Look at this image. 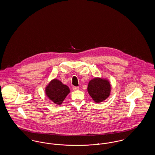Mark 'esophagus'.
<instances>
[{
	"label": "esophagus",
	"mask_w": 155,
	"mask_h": 155,
	"mask_svg": "<svg viewBox=\"0 0 155 155\" xmlns=\"http://www.w3.org/2000/svg\"><path fill=\"white\" fill-rule=\"evenodd\" d=\"M73 89L74 91H77V90L79 89V87H73Z\"/></svg>",
	"instance_id": "1"
}]
</instances>
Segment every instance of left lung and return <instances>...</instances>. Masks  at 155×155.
Listing matches in <instances>:
<instances>
[{
	"mask_svg": "<svg viewBox=\"0 0 155 155\" xmlns=\"http://www.w3.org/2000/svg\"><path fill=\"white\" fill-rule=\"evenodd\" d=\"M110 84L106 80L95 78L89 82V94L96 103L102 102L107 98L110 95Z\"/></svg>",
	"mask_w": 155,
	"mask_h": 155,
	"instance_id": "left-lung-1",
	"label": "left lung"
}]
</instances>
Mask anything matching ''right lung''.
<instances>
[{
    "instance_id": "right-lung-1",
    "label": "right lung",
    "mask_w": 155,
    "mask_h": 155,
    "mask_svg": "<svg viewBox=\"0 0 155 155\" xmlns=\"http://www.w3.org/2000/svg\"><path fill=\"white\" fill-rule=\"evenodd\" d=\"M46 94L54 103L61 104L70 92V89L56 79L52 80L46 87Z\"/></svg>"
}]
</instances>
